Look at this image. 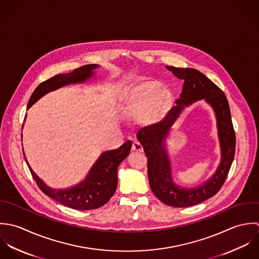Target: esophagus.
<instances>
[{"label":"esophagus","instance_id":"obj_1","mask_svg":"<svg viewBox=\"0 0 259 259\" xmlns=\"http://www.w3.org/2000/svg\"><path fill=\"white\" fill-rule=\"evenodd\" d=\"M132 150L133 151H138V152H142L143 151V146L140 142L138 141H134L132 144Z\"/></svg>","mask_w":259,"mask_h":259}]
</instances>
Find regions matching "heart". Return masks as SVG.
<instances>
[{
	"mask_svg": "<svg viewBox=\"0 0 259 259\" xmlns=\"http://www.w3.org/2000/svg\"><path fill=\"white\" fill-rule=\"evenodd\" d=\"M170 97V91L161 88L159 82L146 81L129 91L125 110L128 115L133 117L144 114V120L152 124L162 117Z\"/></svg>",
	"mask_w": 259,
	"mask_h": 259,
	"instance_id": "heart-1",
	"label": "heart"
}]
</instances>
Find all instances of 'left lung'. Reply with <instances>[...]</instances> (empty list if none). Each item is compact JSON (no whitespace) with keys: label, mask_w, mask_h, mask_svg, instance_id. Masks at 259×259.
<instances>
[{"label":"left lung","mask_w":259,"mask_h":259,"mask_svg":"<svg viewBox=\"0 0 259 259\" xmlns=\"http://www.w3.org/2000/svg\"><path fill=\"white\" fill-rule=\"evenodd\" d=\"M166 69L183 82L180 98L163 121L141 129L137 138L148 158V179L156 197L169 206H193L214 196L223 185L234 158L235 133L229 104L221 89L196 69L172 66H166ZM199 100H204L214 112L222 157L219 167L208 181L199 187L187 189L172 180L165 140L184 108Z\"/></svg>","instance_id":"8db88e82"}]
</instances>
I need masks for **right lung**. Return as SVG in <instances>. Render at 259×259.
<instances>
[{"mask_svg":"<svg viewBox=\"0 0 259 259\" xmlns=\"http://www.w3.org/2000/svg\"><path fill=\"white\" fill-rule=\"evenodd\" d=\"M100 66L89 64L67 74H59L41 83L33 92L28 109L46 94L72 84H83L95 77V70ZM132 147L127 141L115 150L104 151L93 164L85 179L66 189H56L48 186L32 169L26 155L25 159L33 178L40 189L57 202L77 210H91L103 206L116 191L118 184V166L129 155Z\"/></svg>","mask_w":259,"mask_h":259,"instance_id":"1","label":"right lung"}]
</instances>
